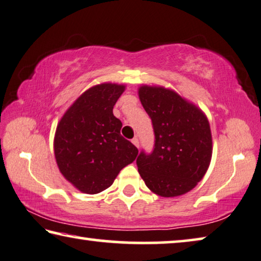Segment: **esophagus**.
<instances>
[{
  "instance_id": "34e87169",
  "label": "esophagus",
  "mask_w": 261,
  "mask_h": 261,
  "mask_svg": "<svg viewBox=\"0 0 261 261\" xmlns=\"http://www.w3.org/2000/svg\"><path fill=\"white\" fill-rule=\"evenodd\" d=\"M131 142H132V144H134V145H135L136 147H139V140H138L137 137H135L134 139L131 140Z\"/></svg>"
}]
</instances>
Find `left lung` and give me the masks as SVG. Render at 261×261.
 <instances>
[{"label": "left lung", "mask_w": 261, "mask_h": 261, "mask_svg": "<svg viewBox=\"0 0 261 261\" xmlns=\"http://www.w3.org/2000/svg\"><path fill=\"white\" fill-rule=\"evenodd\" d=\"M138 96L155 136L151 154L142 152L137 158L139 174L156 195H184L203 179L212 161L208 118L196 105L163 86L142 85Z\"/></svg>", "instance_id": "obj_1"}]
</instances>
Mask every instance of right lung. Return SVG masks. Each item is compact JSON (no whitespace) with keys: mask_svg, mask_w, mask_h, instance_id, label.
<instances>
[{"mask_svg":"<svg viewBox=\"0 0 261 261\" xmlns=\"http://www.w3.org/2000/svg\"><path fill=\"white\" fill-rule=\"evenodd\" d=\"M125 85H95L66 110L57 125L53 150L63 176L85 194L109 188L121 169L134 163L138 148L121 136L113 114Z\"/></svg>","mask_w":261,"mask_h":261,"instance_id":"obj_1","label":"right lung"}]
</instances>
